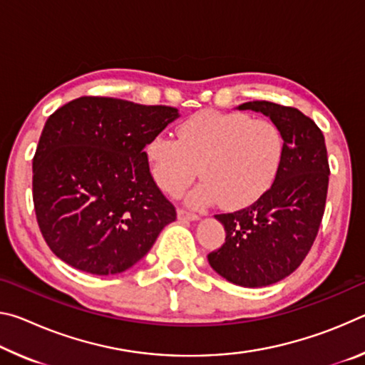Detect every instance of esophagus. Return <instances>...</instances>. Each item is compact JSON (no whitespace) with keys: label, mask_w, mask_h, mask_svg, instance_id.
Segmentation results:
<instances>
[{"label":"esophagus","mask_w":365,"mask_h":365,"mask_svg":"<svg viewBox=\"0 0 365 365\" xmlns=\"http://www.w3.org/2000/svg\"><path fill=\"white\" fill-rule=\"evenodd\" d=\"M177 217H178V220L185 222V220H197L200 219V215L195 212H190V211H187V209H178Z\"/></svg>","instance_id":"1"}]
</instances>
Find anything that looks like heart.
<instances>
[{"label": "heart", "mask_w": 365, "mask_h": 365, "mask_svg": "<svg viewBox=\"0 0 365 365\" xmlns=\"http://www.w3.org/2000/svg\"><path fill=\"white\" fill-rule=\"evenodd\" d=\"M285 138L269 119L243 113L197 110L178 127V138L156 133L145 156L154 183L169 196H180L200 174L191 191L195 207L222 205L243 209L267 193L279 175Z\"/></svg>", "instance_id": "1"}]
</instances>
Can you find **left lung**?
Segmentation results:
<instances>
[{
  "instance_id": "8db88e82",
  "label": "left lung",
  "mask_w": 365,
  "mask_h": 365,
  "mask_svg": "<svg viewBox=\"0 0 365 365\" xmlns=\"http://www.w3.org/2000/svg\"><path fill=\"white\" fill-rule=\"evenodd\" d=\"M270 117L285 138L279 175L261 200L217 214L225 243L207 255L211 267L240 287H267L299 267L317 237L329 190V158L316 122L296 108L270 101L238 106Z\"/></svg>"
}]
</instances>
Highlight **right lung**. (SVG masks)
<instances>
[{
    "mask_svg": "<svg viewBox=\"0 0 365 365\" xmlns=\"http://www.w3.org/2000/svg\"><path fill=\"white\" fill-rule=\"evenodd\" d=\"M178 117L170 106L82 96L48 117L34 156V206L54 255L73 269H130L177 219L145 156Z\"/></svg>",
    "mask_w": 365,
    "mask_h": 365,
    "instance_id": "add662e5",
    "label": "right lung"
}]
</instances>
